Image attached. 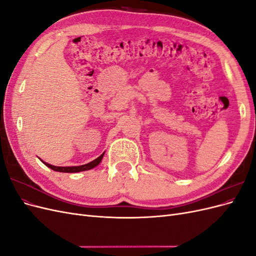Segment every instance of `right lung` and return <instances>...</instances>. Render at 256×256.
Returning a JSON list of instances; mask_svg holds the SVG:
<instances>
[{
  "instance_id": "right-lung-1",
  "label": "right lung",
  "mask_w": 256,
  "mask_h": 256,
  "mask_svg": "<svg viewBox=\"0 0 256 256\" xmlns=\"http://www.w3.org/2000/svg\"><path fill=\"white\" fill-rule=\"evenodd\" d=\"M104 152L102 154H100V156L97 158V159H95V160H92V162H90V164H83V166H51V164H47V162H44V164L47 166L48 168H52L53 171H56V172H62V173H78V172H82V171H88V170H90V168H95L96 166H98L99 164H100V161H102V157H104Z\"/></svg>"
}]
</instances>
